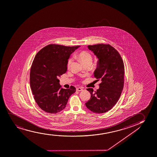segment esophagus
<instances>
[{
  "label": "esophagus",
  "mask_w": 157,
  "mask_h": 157,
  "mask_svg": "<svg viewBox=\"0 0 157 157\" xmlns=\"http://www.w3.org/2000/svg\"><path fill=\"white\" fill-rule=\"evenodd\" d=\"M77 91H82V90H83V89L82 88H80V87H79V88H77V89H76Z\"/></svg>",
  "instance_id": "obj_1"
}]
</instances>
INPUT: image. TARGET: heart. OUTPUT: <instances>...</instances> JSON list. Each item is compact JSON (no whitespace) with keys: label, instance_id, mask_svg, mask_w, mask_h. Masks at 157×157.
I'll use <instances>...</instances> for the list:
<instances>
[{"label":"heart","instance_id":"heart-1","mask_svg":"<svg viewBox=\"0 0 157 157\" xmlns=\"http://www.w3.org/2000/svg\"><path fill=\"white\" fill-rule=\"evenodd\" d=\"M76 57H77L79 59L80 61L84 64H87L88 63H91L93 60L92 56L89 52L86 51H82L81 52H80L79 54L76 56ZM72 61H73V59L72 58L69 59L67 62V67L68 68L70 67Z\"/></svg>","mask_w":157,"mask_h":157}]
</instances>
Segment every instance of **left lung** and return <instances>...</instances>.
Returning <instances> with one entry per match:
<instances>
[{
	"instance_id": "left-lung-1",
	"label": "left lung",
	"mask_w": 157,
	"mask_h": 157,
	"mask_svg": "<svg viewBox=\"0 0 157 157\" xmlns=\"http://www.w3.org/2000/svg\"><path fill=\"white\" fill-rule=\"evenodd\" d=\"M88 48L98 59L94 76L101 82L96 91L87 88L91 97L86 106L95 113H106L114 106L123 89L124 63L118 51L110 45L98 44Z\"/></svg>"
}]
</instances>
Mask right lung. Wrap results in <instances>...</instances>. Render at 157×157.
Wrapping results in <instances>:
<instances>
[{"instance_id": "1", "label": "right lung", "mask_w": 157, "mask_h": 157, "mask_svg": "<svg viewBox=\"0 0 157 157\" xmlns=\"http://www.w3.org/2000/svg\"><path fill=\"white\" fill-rule=\"evenodd\" d=\"M79 47L51 44L35 56L31 66L29 82L36 103L45 112H61L76 91L72 86L69 89L62 88L59 78L66 73L68 59Z\"/></svg>"}]
</instances>
